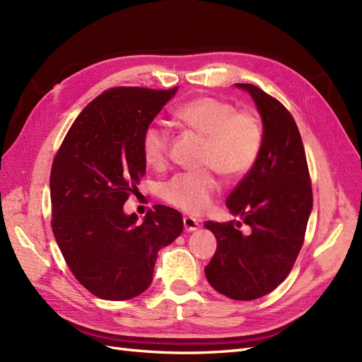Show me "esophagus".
Here are the masks:
<instances>
[{"label":"esophagus","mask_w":362,"mask_h":362,"mask_svg":"<svg viewBox=\"0 0 362 362\" xmlns=\"http://www.w3.org/2000/svg\"><path fill=\"white\" fill-rule=\"evenodd\" d=\"M182 222H184V229H185V231H189V233L196 231V229L199 228L198 221H196V218H193V217H190V216H185L182 218Z\"/></svg>","instance_id":"1"}]
</instances>
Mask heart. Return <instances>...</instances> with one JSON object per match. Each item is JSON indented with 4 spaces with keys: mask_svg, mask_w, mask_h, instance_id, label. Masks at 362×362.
Here are the masks:
<instances>
[{
    "mask_svg": "<svg viewBox=\"0 0 362 362\" xmlns=\"http://www.w3.org/2000/svg\"><path fill=\"white\" fill-rule=\"evenodd\" d=\"M175 116L205 139L201 164L210 168L177 173L163 184L161 198L185 213L201 214L221 192L217 172L228 180H240L255 168L264 133L255 113L237 110L234 104L214 96L194 98L182 104ZM169 151V131L156 124L146 127L141 134V152L148 166H166Z\"/></svg>",
    "mask_w": 362,
    "mask_h": 362,
    "instance_id": "1",
    "label": "heart"
}]
</instances>
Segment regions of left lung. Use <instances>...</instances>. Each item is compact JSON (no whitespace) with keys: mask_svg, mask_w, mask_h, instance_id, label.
Masks as SVG:
<instances>
[{"mask_svg":"<svg viewBox=\"0 0 362 362\" xmlns=\"http://www.w3.org/2000/svg\"><path fill=\"white\" fill-rule=\"evenodd\" d=\"M255 101L264 128L259 158L226 199L242 221L205 222L217 249L205 267L211 287L234 300H254L288 276L305 240L313 189L302 137L291 113L254 84H235ZM242 224L250 231L243 233Z\"/></svg>","mask_w":362,"mask_h":362,"instance_id":"8db88e82","label":"left lung"}]
</instances>
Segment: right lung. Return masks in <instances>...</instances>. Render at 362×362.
<instances>
[{
    "mask_svg": "<svg viewBox=\"0 0 362 362\" xmlns=\"http://www.w3.org/2000/svg\"><path fill=\"white\" fill-rule=\"evenodd\" d=\"M178 87H113L74 120L52 161V233L84 288L127 300L152 282L158 250L182 233V216L156 205L137 223L124 204L146 172L141 134Z\"/></svg>",
    "mask_w": 362,
    "mask_h": 362,
    "instance_id": "right-lung-1",
    "label": "right lung"
}]
</instances>
